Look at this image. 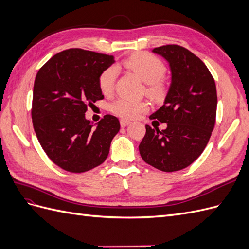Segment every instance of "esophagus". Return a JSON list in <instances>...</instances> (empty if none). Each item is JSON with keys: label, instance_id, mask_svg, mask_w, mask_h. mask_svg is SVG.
Here are the masks:
<instances>
[{"label": "esophagus", "instance_id": "esophagus-1", "mask_svg": "<svg viewBox=\"0 0 249 249\" xmlns=\"http://www.w3.org/2000/svg\"><path fill=\"white\" fill-rule=\"evenodd\" d=\"M130 120H127V119H124V118H122L120 119V125H122L123 127H125L127 124H130Z\"/></svg>", "mask_w": 249, "mask_h": 249}]
</instances>
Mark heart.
Segmentation results:
<instances>
[{
	"instance_id": "heart-1",
	"label": "heart",
	"mask_w": 249,
	"mask_h": 249,
	"mask_svg": "<svg viewBox=\"0 0 249 249\" xmlns=\"http://www.w3.org/2000/svg\"><path fill=\"white\" fill-rule=\"evenodd\" d=\"M124 65L146 83V92L150 96L160 99L165 94V84L162 79L166 72V67L159 58L148 53H138L124 60ZM116 78L117 69L115 66H110L102 72L99 85L104 94H110L113 91ZM148 108V104L144 101H134L126 97H117L109 105L112 113L124 118H136L141 113L146 112Z\"/></svg>"
}]
</instances>
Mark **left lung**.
Segmentation results:
<instances>
[{"mask_svg": "<svg viewBox=\"0 0 249 249\" xmlns=\"http://www.w3.org/2000/svg\"><path fill=\"white\" fill-rule=\"evenodd\" d=\"M169 64L171 84L163 106L149 116L166 123L160 131L145 124L139 152L153 167L172 172L184 169L201 155L215 125V81L201 60L187 49L168 44L153 50Z\"/></svg>", "mask_w": 249, "mask_h": 249, "instance_id": "obj_1", "label": "left lung"}]
</instances>
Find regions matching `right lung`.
<instances>
[{
	"instance_id": "1",
	"label": "right lung",
	"mask_w": 249,
	"mask_h": 249,
	"mask_svg": "<svg viewBox=\"0 0 249 249\" xmlns=\"http://www.w3.org/2000/svg\"><path fill=\"white\" fill-rule=\"evenodd\" d=\"M114 62L113 56L70 49L53 56L36 74L34 131L48 157L66 171H88L109 155L119 120L107 114L94 125L85 112L87 106L104 99L99 79Z\"/></svg>"
}]
</instances>
